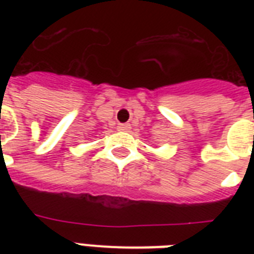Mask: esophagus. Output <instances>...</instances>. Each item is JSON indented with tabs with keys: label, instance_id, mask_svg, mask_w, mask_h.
Here are the masks:
<instances>
[{
	"label": "esophagus",
	"instance_id": "1",
	"mask_svg": "<svg viewBox=\"0 0 254 254\" xmlns=\"http://www.w3.org/2000/svg\"><path fill=\"white\" fill-rule=\"evenodd\" d=\"M117 129H119V130H129V129H130V125H129V124H119Z\"/></svg>",
	"mask_w": 254,
	"mask_h": 254
}]
</instances>
